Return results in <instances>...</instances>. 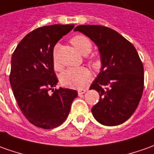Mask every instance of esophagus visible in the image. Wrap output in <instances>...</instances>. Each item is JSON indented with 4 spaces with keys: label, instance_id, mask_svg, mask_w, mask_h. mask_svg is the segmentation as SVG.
I'll return each mask as SVG.
<instances>
[{
    "label": "esophagus",
    "instance_id": "34e87169",
    "mask_svg": "<svg viewBox=\"0 0 154 154\" xmlns=\"http://www.w3.org/2000/svg\"><path fill=\"white\" fill-rule=\"evenodd\" d=\"M86 91H87V89H85V88H82V89H79V90L77 91L78 92V95H82L84 93H85Z\"/></svg>",
    "mask_w": 154,
    "mask_h": 154
}]
</instances>
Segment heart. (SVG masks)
<instances>
[{
    "label": "heart",
    "mask_w": 154,
    "mask_h": 154,
    "mask_svg": "<svg viewBox=\"0 0 154 154\" xmlns=\"http://www.w3.org/2000/svg\"><path fill=\"white\" fill-rule=\"evenodd\" d=\"M71 43L80 54L88 55L93 49L92 42L84 35H76L71 39ZM58 45L53 51V62L55 69L60 68V64L57 59ZM89 62L93 67L98 68L100 66V60L96 57H91ZM90 79V72L86 67H74L66 69L60 75V82L63 86L72 88H82L88 82Z\"/></svg>",
    "instance_id": "obj_1"
}]
</instances>
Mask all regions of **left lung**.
Listing matches in <instances>:
<instances>
[{
	"label": "left lung",
	"mask_w": 154,
	"mask_h": 154,
	"mask_svg": "<svg viewBox=\"0 0 154 154\" xmlns=\"http://www.w3.org/2000/svg\"><path fill=\"white\" fill-rule=\"evenodd\" d=\"M99 47L102 67L89 89L100 98L92 108L94 118L104 125H117L135 112L144 88L142 60L133 45L113 29L100 25L75 28Z\"/></svg>",
	"instance_id": "8db88e82"
}]
</instances>
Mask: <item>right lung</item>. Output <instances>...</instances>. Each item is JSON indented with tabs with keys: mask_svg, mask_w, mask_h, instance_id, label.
Wrapping results in <instances>:
<instances>
[{
	"mask_svg": "<svg viewBox=\"0 0 154 154\" xmlns=\"http://www.w3.org/2000/svg\"><path fill=\"white\" fill-rule=\"evenodd\" d=\"M73 28L74 24L38 28L20 41L11 55L9 79L14 97L27 120L39 128L53 129L61 125L77 98L76 90H54L58 82L54 47Z\"/></svg>",
	"mask_w": 154,
	"mask_h": 154,
	"instance_id": "right-lung-1",
	"label": "right lung"
}]
</instances>
